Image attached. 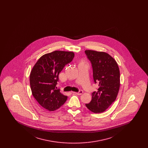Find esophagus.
<instances>
[{
  "instance_id": "obj_1",
  "label": "esophagus",
  "mask_w": 148,
  "mask_h": 148,
  "mask_svg": "<svg viewBox=\"0 0 148 148\" xmlns=\"http://www.w3.org/2000/svg\"><path fill=\"white\" fill-rule=\"evenodd\" d=\"M73 92V93H74V94H77V95H82V94L83 93V91H79V92Z\"/></svg>"
}]
</instances>
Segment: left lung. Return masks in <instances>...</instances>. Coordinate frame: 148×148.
<instances>
[{
    "mask_svg": "<svg viewBox=\"0 0 148 148\" xmlns=\"http://www.w3.org/2000/svg\"><path fill=\"white\" fill-rule=\"evenodd\" d=\"M91 62L94 82L99 84L97 92L86 108L92 113L105 112L115 100L120 88V71L116 60L109 54L91 50L85 51Z\"/></svg>",
    "mask_w": 148,
    "mask_h": 148,
    "instance_id": "left-lung-1",
    "label": "left lung"
}]
</instances>
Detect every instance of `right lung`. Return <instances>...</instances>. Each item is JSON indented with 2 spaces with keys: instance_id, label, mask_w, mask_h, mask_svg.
Instances as JSON below:
<instances>
[{
  "instance_id": "obj_1",
  "label": "right lung",
  "mask_w": 148,
  "mask_h": 148,
  "mask_svg": "<svg viewBox=\"0 0 148 148\" xmlns=\"http://www.w3.org/2000/svg\"><path fill=\"white\" fill-rule=\"evenodd\" d=\"M74 57L72 51L56 50L41 56L32 68L30 74L32 92L44 109L51 112L56 110L66 101L68 97L56 86L60 72Z\"/></svg>"
}]
</instances>
